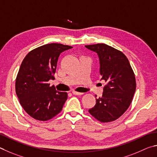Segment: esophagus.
I'll return each mask as SVG.
<instances>
[{
	"mask_svg": "<svg viewBox=\"0 0 157 157\" xmlns=\"http://www.w3.org/2000/svg\"><path fill=\"white\" fill-rule=\"evenodd\" d=\"M72 94H74V95H82V94H83V93L73 91V92H72Z\"/></svg>",
	"mask_w": 157,
	"mask_h": 157,
	"instance_id": "obj_1",
	"label": "esophagus"
}]
</instances>
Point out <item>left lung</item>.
<instances>
[{
  "instance_id": "1",
  "label": "left lung",
  "mask_w": 157,
  "mask_h": 157,
  "mask_svg": "<svg viewBox=\"0 0 157 157\" xmlns=\"http://www.w3.org/2000/svg\"><path fill=\"white\" fill-rule=\"evenodd\" d=\"M96 52L99 59L101 80L106 85L101 97L96 98V105L89 112L103 123L117 120L130 105L136 90L134 71L125 55L104 43L86 45Z\"/></svg>"
}]
</instances>
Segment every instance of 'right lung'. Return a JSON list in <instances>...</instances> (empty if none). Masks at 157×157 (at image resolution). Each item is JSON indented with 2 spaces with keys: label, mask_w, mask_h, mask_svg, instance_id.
I'll list each match as a JSON object with an SVG mask.
<instances>
[{
  "label": "right lung",
  "mask_w": 157,
  "mask_h": 157,
  "mask_svg": "<svg viewBox=\"0 0 157 157\" xmlns=\"http://www.w3.org/2000/svg\"><path fill=\"white\" fill-rule=\"evenodd\" d=\"M72 48L59 43L46 44L25 57L16 79V93L27 114L39 121L52 119L62 110L67 92L57 91L48 81L54 80L60 53Z\"/></svg>",
  "instance_id": "1"
}]
</instances>
